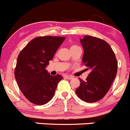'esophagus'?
Masks as SVG:
<instances>
[{
	"mask_svg": "<svg viewBox=\"0 0 130 130\" xmlns=\"http://www.w3.org/2000/svg\"><path fill=\"white\" fill-rule=\"evenodd\" d=\"M66 78L69 79H71L73 78V76H70V75H67Z\"/></svg>",
	"mask_w": 130,
	"mask_h": 130,
	"instance_id": "34e87169",
	"label": "esophagus"
}]
</instances>
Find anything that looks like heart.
Listing matches in <instances>:
<instances>
[{"label": "heart", "mask_w": 130, "mask_h": 130, "mask_svg": "<svg viewBox=\"0 0 130 130\" xmlns=\"http://www.w3.org/2000/svg\"><path fill=\"white\" fill-rule=\"evenodd\" d=\"M76 46H76V45H72V46H71V49L72 48L76 47Z\"/></svg>", "instance_id": "heart-1"}]
</instances>
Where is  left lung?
Returning a JSON list of instances; mask_svg holds the SVG:
<instances>
[{
  "label": "left lung",
  "instance_id": "8db88e82",
  "mask_svg": "<svg viewBox=\"0 0 130 130\" xmlns=\"http://www.w3.org/2000/svg\"><path fill=\"white\" fill-rule=\"evenodd\" d=\"M80 41L84 51L83 65L91 72L85 81L79 79L80 85L76 93L86 102H95L102 99L110 89L117 72V61L106 41L85 36Z\"/></svg>",
  "mask_w": 130,
  "mask_h": 130
}]
</instances>
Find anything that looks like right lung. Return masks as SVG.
<instances>
[{"mask_svg":"<svg viewBox=\"0 0 130 130\" xmlns=\"http://www.w3.org/2000/svg\"><path fill=\"white\" fill-rule=\"evenodd\" d=\"M65 39V37H37L29 42L19 54L15 78L30 102L43 105L53 98L63 77L59 74L51 75L45 68Z\"/></svg>","mask_w":130,"mask_h":130,"instance_id":"obj_1","label":"right lung"}]
</instances>
